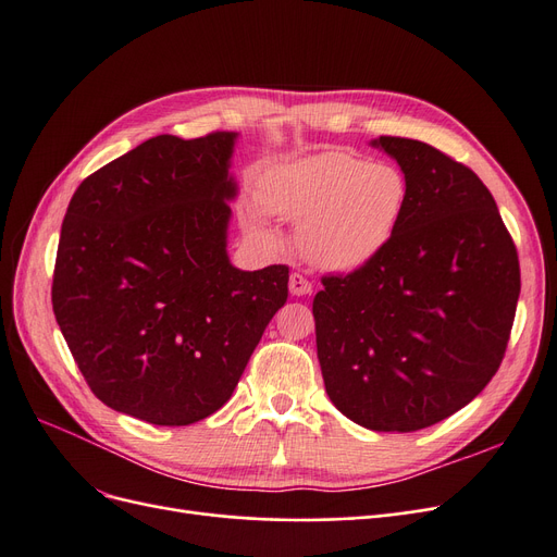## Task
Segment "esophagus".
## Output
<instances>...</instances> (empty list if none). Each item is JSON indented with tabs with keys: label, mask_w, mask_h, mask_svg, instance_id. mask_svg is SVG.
Here are the masks:
<instances>
[{
	"label": "esophagus",
	"mask_w": 557,
	"mask_h": 557,
	"mask_svg": "<svg viewBox=\"0 0 557 557\" xmlns=\"http://www.w3.org/2000/svg\"><path fill=\"white\" fill-rule=\"evenodd\" d=\"M290 293L293 295H309L311 293V288H313V285H311V281L305 276V274H299V272H295L293 276H290Z\"/></svg>",
	"instance_id": "obj_1"
}]
</instances>
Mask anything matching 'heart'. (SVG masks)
Wrapping results in <instances>:
<instances>
[{"label": "heart", "mask_w": 557, "mask_h": 557, "mask_svg": "<svg viewBox=\"0 0 557 557\" xmlns=\"http://www.w3.org/2000/svg\"><path fill=\"white\" fill-rule=\"evenodd\" d=\"M407 195L395 164L342 150L278 164L262 181L264 207L301 225V252L334 272L358 269L391 244Z\"/></svg>", "instance_id": "obj_1"}]
</instances>
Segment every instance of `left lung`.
Listing matches in <instances>:
<instances>
[{
	"mask_svg": "<svg viewBox=\"0 0 557 557\" xmlns=\"http://www.w3.org/2000/svg\"><path fill=\"white\" fill-rule=\"evenodd\" d=\"M407 178L374 260L320 278L315 346L334 407L376 432H416L491 383L520 295L516 244L483 181L430 144L379 137Z\"/></svg>",
	"mask_w": 557,
	"mask_h": 557,
	"instance_id": "obj_1",
	"label": "left lung"
}]
</instances>
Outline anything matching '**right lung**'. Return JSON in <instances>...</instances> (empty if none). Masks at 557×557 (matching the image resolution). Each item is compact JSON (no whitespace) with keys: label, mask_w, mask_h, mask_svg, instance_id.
<instances>
[{"label":"right lung","mask_w":557,"mask_h":557,"mask_svg":"<svg viewBox=\"0 0 557 557\" xmlns=\"http://www.w3.org/2000/svg\"><path fill=\"white\" fill-rule=\"evenodd\" d=\"M237 134H160L83 181L66 209L50 299L97 399L150 425H190L232 397L288 264L225 252Z\"/></svg>","instance_id":"right-lung-1"}]
</instances>
